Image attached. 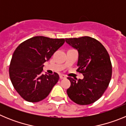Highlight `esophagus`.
<instances>
[{
	"instance_id": "34e87169",
	"label": "esophagus",
	"mask_w": 126,
	"mask_h": 126,
	"mask_svg": "<svg viewBox=\"0 0 126 126\" xmlns=\"http://www.w3.org/2000/svg\"><path fill=\"white\" fill-rule=\"evenodd\" d=\"M59 77H60V79H62L65 78V76L62 75V74H61V75L59 76Z\"/></svg>"
}]
</instances>
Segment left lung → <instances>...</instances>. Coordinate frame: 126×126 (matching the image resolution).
Listing matches in <instances>:
<instances>
[{
  "label": "left lung",
  "instance_id": "8db88e82",
  "mask_svg": "<svg viewBox=\"0 0 126 126\" xmlns=\"http://www.w3.org/2000/svg\"><path fill=\"white\" fill-rule=\"evenodd\" d=\"M67 44L78 52L77 71L83 79L68 78L71 86L67 93L79 105H89L98 100L107 90L112 77V64L107 51L100 42L90 36L65 38Z\"/></svg>",
  "mask_w": 126,
  "mask_h": 126
}]
</instances>
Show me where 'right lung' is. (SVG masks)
Wrapping results in <instances>:
<instances>
[{
  "label": "right lung",
  "instance_id": "1",
  "mask_svg": "<svg viewBox=\"0 0 126 126\" xmlns=\"http://www.w3.org/2000/svg\"><path fill=\"white\" fill-rule=\"evenodd\" d=\"M65 42L64 38L38 36L16 48L9 65V76L14 89L25 100L38 102L49 94L59 81V74H43V64Z\"/></svg>",
  "mask_w": 126,
  "mask_h": 126
}]
</instances>
